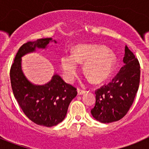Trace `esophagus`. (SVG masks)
I'll return each mask as SVG.
<instances>
[{"label": "esophagus", "mask_w": 149, "mask_h": 149, "mask_svg": "<svg viewBox=\"0 0 149 149\" xmlns=\"http://www.w3.org/2000/svg\"><path fill=\"white\" fill-rule=\"evenodd\" d=\"M77 95H83L84 93H85V91L84 90H82V89H77Z\"/></svg>", "instance_id": "1"}]
</instances>
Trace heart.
Wrapping results in <instances>:
<instances>
[{
	"instance_id": "1",
	"label": "heart",
	"mask_w": 149,
	"mask_h": 149,
	"mask_svg": "<svg viewBox=\"0 0 149 149\" xmlns=\"http://www.w3.org/2000/svg\"><path fill=\"white\" fill-rule=\"evenodd\" d=\"M77 63H84V72L93 82L106 80L113 70V54L103 46L92 44L78 45L72 55L60 58V67L68 82L74 81L78 74Z\"/></svg>"
}]
</instances>
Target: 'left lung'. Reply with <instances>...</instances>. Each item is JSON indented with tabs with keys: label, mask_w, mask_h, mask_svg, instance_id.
Masks as SVG:
<instances>
[{
	"label": "left lung",
	"mask_w": 149,
	"mask_h": 149,
	"mask_svg": "<svg viewBox=\"0 0 149 149\" xmlns=\"http://www.w3.org/2000/svg\"><path fill=\"white\" fill-rule=\"evenodd\" d=\"M124 65L110 83L95 91V105L91 113L97 121L110 123L122 119L132 105L138 91L140 66L127 46Z\"/></svg>",
	"instance_id": "obj_1"
}]
</instances>
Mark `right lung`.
Returning a JSON list of instances; mask_svg holds the SVG:
<instances>
[{"label":"right lung","mask_w":149,"mask_h":149,"mask_svg":"<svg viewBox=\"0 0 149 149\" xmlns=\"http://www.w3.org/2000/svg\"><path fill=\"white\" fill-rule=\"evenodd\" d=\"M51 38L28 42L19 48L10 69V81L13 94L28 119L39 125L52 127L65 119L68 105L77 94L76 88L66 84L54 74L44 85H36L24 75L22 68V57L35 52L36 48L45 49Z\"/></svg>","instance_id":"obj_1"}]
</instances>
